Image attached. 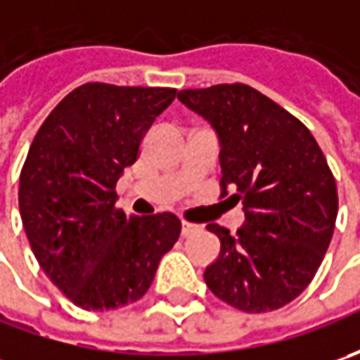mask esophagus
Masks as SVG:
<instances>
[{"mask_svg": "<svg viewBox=\"0 0 360 360\" xmlns=\"http://www.w3.org/2000/svg\"><path fill=\"white\" fill-rule=\"evenodd\" d=\"M196 230H200V226H198V224H192V222L182 220V234H184V236L192 234V232H196Z\"/></svg>", "mask_w": 360, "mask_h": 360, "instance_id": "esophagus-1", "label": "esophagus"}]
</instances>
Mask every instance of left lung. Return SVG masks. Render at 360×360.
<instances>
[{
    "instance_id": "obj_1",
    "label": "left lung",
    "mask_w": 360,
    "mask_h": 360,
    "mask_svg": "<svg viewBox=\"0 0 360 360\" xmlns=\"http://www.w3.org/2000/svg\"><path fill=\"white\" fill-rule=\"evenodd\" d=\"M218 136L222 196L242 200L244 224H220V255L204 270L216 297L244 312L288 304L311 284L333 238L339 196L325 154L309 128L244 84L178 91Z\"/></svg>"
}]
</instances>
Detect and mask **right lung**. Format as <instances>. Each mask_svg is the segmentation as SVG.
<instances>
[{
  "instance_id": "1",
  "label": "right lung",
  "mask_w": 360,
  "mask_h": 360,
  "mask_svg": "<svg viewBox=\"0 0 360 360\" xmlns=\"http://www.w3.org/2000/svg\"><path fill=\"white\" fill-rule=\"evenodd\" d=\"M174 88L84 84L51 110L20 176V214L49 281L84 311H112L148 292L182 224L172 212L128 216L116 184Z\"/></svg>"
}]
</instances>
